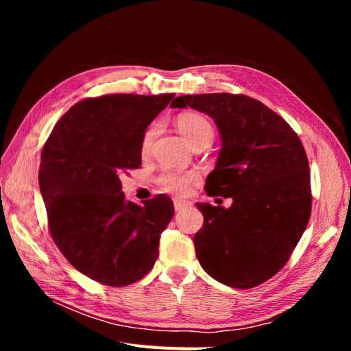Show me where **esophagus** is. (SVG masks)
I'll return each mask as SVG.
<instances>
[{
    "label": "esophagus",
    "instance_id": "1",
    "mask_svg": "<svg viewBox=\"0 0 351 351\" xmlns=\"http://www.w3.org/2000/svg\"><path fill=\"white\" fill-rule=\"evenodd\" d=\"M187 206H189V202L174 199V209H176L177 212H180V210H184Z\"/></svg>",
    "mask_w": 351,
    "mask_h": 351
}]
</instances>
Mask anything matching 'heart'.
<instances>
[{
  "mask_svg": "<svg viewBox=\"0 0 351 351\" xmlns=\"http://www.w3.org/2000/svg\"><path fill=\"white\" fill-rule=\"evenodd\" d=\"M176 125L178 132L183 134L186 142L192 146L197 145H209L214 139V127L206 117L196 114V112H184L180 114L176 120ZM158 133V124L152 123L146 127V130L142 134L141 141V151L143 155L151 151L152 143ZM199 182V174L195 171H174V169H165L159 176L158 183L165 192H169L177 196L186 195L190 187Z\"/></svg>",
  "mask_w": 351,
  "mask_h": 351,
  "instance_id": "heart-1",
  "label": "heart"
}]
</instances>
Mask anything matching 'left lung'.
Wrapping results in <instances>:
<instances>
[{"label": "left lung", "instance_id": "obj_1", "mask_svg": "<svg viewBox=\"0 0 351 351\" xmlns=\"http://www.w3.org/2000/svg\"><path fill=\"white\" fill-rule=\"evenodd\" d=\"M171 107L208 114L222 139L205 190L231 197L232 205L196 204L204 215L193 239L199 263L232 289L265 282L290 259L311 218L309 161L300 137L281 115L246 95H184Z\"/></svg>", "mask_w": 351, "mask_h": 351}]
</instances>
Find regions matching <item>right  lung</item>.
Instances as JSON below:
<instances>
[{
    "label": "right lung",
    "instance_id": "right-lung-1",
    "mask_svg": "<svg viewBox=\"0 0 351 351\" xmlns=\"http://www.w3.org/2000/svg\"><path fill=\"white\" fill-rule=\"evenodd\" d=\"M174 97L86 98L61 117L42 149L39 187L51 237L74 268L99 284L139 281L158 258L173 202L156 195L136 205L121 192L120 177L141 168L142 134Z\"/></svg>",
    "mask_w": 351,
    "mask_h": 351
}]
</instances>
